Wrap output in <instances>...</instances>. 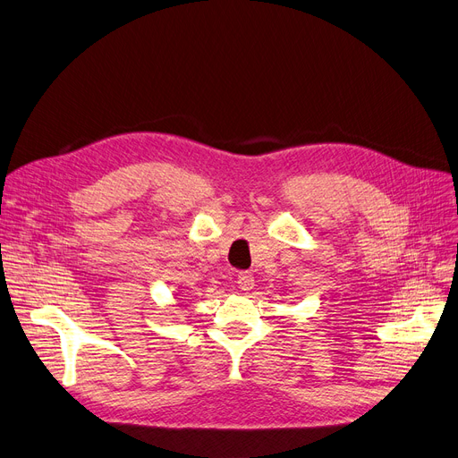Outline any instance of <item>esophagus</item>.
Masks as SVG:
<instances>
[{
  "label": "esophagus",
  "mask_w": 458,
  "mask_h": 458,
  "mask_svg": "<svg viewBox=\"0 0 458 458\" xmlns=\"http://www.w3.org/2000/svg\"><path fill=\"white\" fill-rule=\"evenodd\" d=\"M237 285H239V290H242V292H250L254 287V276L247 271L239 273L237 275Z\"/></svg>",
  "instance_id": "1"
}]
</instances>
